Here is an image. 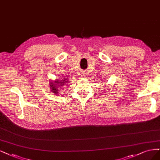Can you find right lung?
<instances>
[{
    "label": "right lung",
    "instance_id": "add662e5",
    "mask_svg": "<svg viewBox=\"0 0 160 160\" xmlns=\"http://www.w3.org/2000/svg\"><path fill=\"white\" fill-rule=\"evenodd\" d=\"M68 82H69V80L67 78H61L59 80H57L52 82L50 81L49 86L50 88V91L53 92L54 94H58L60 89L62 88V87L65 85V84L68 83Z\"/></svg>",
    "mask_w": 160,
    "mask_h": 160
}]
</instances>
